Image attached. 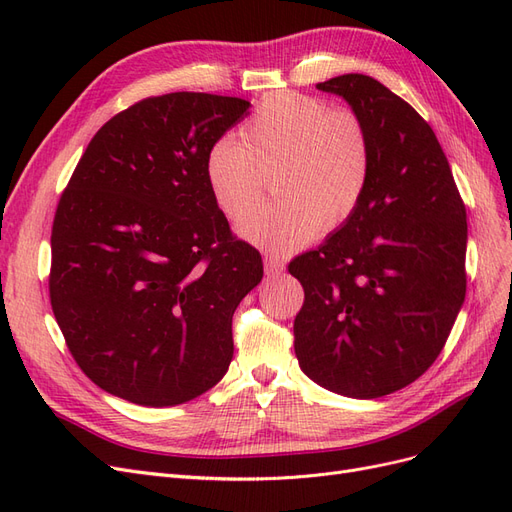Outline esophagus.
Listing matches in <instances>:
<instances>
[{
	"mask_svg": "<svg viewBox=\"0 0 512 512\" xmlns=\"http://www.w3.org/2000/svg\"><path fill=\"white\" fill-rule=\"evenodd\" d=\"M284 271V262L275 256L265 258V273L267 275H280Z\"/></svg>",
	"mask_w": 512,
	"mask_h": 512,
	"instance_id": "1",
	"label": "esophagus"
}]
</instances>
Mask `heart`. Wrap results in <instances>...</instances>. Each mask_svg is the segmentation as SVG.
Instances as JSON below:
<instances>
[{"instance_id": "1", "label": "heart", "mask_w": 512, "mask_h": 512, "mask_svg": "<svg viewBox=\"0 0 512 512\" xmlns=\"http://www.w3.org/2000/svg\"><path fill=\"white\" fill-rule=\"evenodd\" d=\"M374 151L365 119L350 106L284 91L269 96L239 128L207 151L205 179L215 207L241 220L276 177L275 204L253 210L239 235L262 250L294 252L318 232L337 230L361 209Z\"/></svg>"}]
</instances>
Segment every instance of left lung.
Listing matches in <instances>:
<instances>
[{
    "mask_svg": "<svg viewBox=\"0 0 512 512\" xmlns=\"http://www.w3.org/2000/svg\"><path fill=\"white\" fill-rule=\"evenodd\" d=\"M316 87L365 119L374 166L354 218L288 265L305 292L294 352L324 389L376 399L423 376L451 335L466 299V205L406 100L365 74Z\"/></svg>",
    "mask_w": 512,
    "mask_h": 512,
    "instance_id": "left-lung-1",
    "label": "left lung"
}]
</instances>
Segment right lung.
I'll list each match as a JSON object with an SVG mask.
<instances>
[{"label": "right lung", "instance_id": "right-lung-1", "mask_svg": "<svg viewBox=\"0 0 512 512\" xmlns=\"http://www.w3.org/2000/svg\"><path fill=\"white\" fill-rule=\"evenodd\" d=\"M250 102L175 91L108 119L53 220L49 297L66 346L100 389L177 406L232 361V314L262 280L205 179L213 143Z\"/></svg>", "mask_w": 512, "mask_h": 512}]
</instances>
